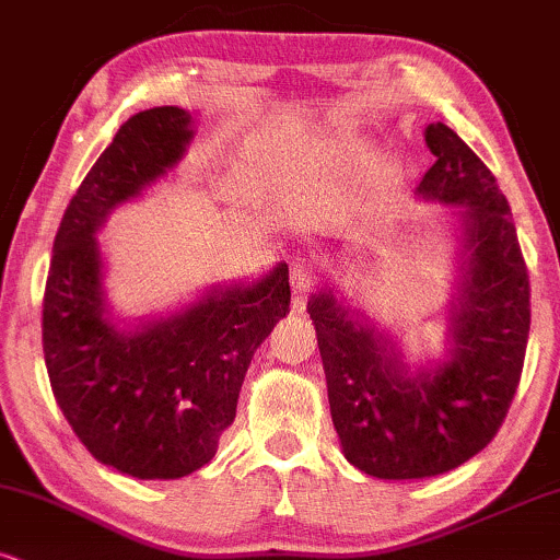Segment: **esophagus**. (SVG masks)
Masks as SVG:
<instances>
[{"label": "esophagus", "mask_w": 560, "mask_h": 560, "mask_svg": "<svg viewBox=\"0 0 560 560\" xmlns=\"http://www.w3.org/2000/svg\"><path fill=\"white\" fill-rule=\"evenodd\" d=\"M315 281V268H313V260L310 258H294L292 264V289H294V302L304 300V294H307L310 284Z\"/></svg>", "instance_id": "1"}]
</instances>
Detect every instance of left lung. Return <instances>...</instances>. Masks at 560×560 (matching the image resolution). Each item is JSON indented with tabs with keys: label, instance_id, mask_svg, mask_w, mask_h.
<instances>
[{
	"label": "left lung",
	"instance_id": "left-lung-1",
	"mask_svg": "<svg viewBox=\"0 0 560 560\" xmlns=\"http://www.w3.org/2000/svg\"><path fill=\"white\" fill-rule=\"evenodd\" d=\"M423 139L436 162L416 196L457 209L442 357L410 364L398 332L336 284L307 302L343 455L382 480L442 476L478 455L512 406L529 332L527 266L497 178L450 126L429 124Z\"/></svg>",
	"mask_w": 560,
	"mask_h": 560
}]
</instances>
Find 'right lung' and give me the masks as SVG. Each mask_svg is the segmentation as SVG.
Wrapping results in <instances>:
<instances>
[{"label":"right lung","mask_w":560,"mask_h":560,"mask_svg":"<svg viewBox=\"0 0 560 560\" xmlns=\"http://www.w3.org/2000/svg\"><path fill=\"white\" fill-rule=\"evenodd\" d=\"M178 105L131 116L69 201L44 294V357L63 419L97 463L175 480L217 455L253 353L289 313V266L209 287L194 302L116 323L97 232L167 178L194 141Z\"/></svg>","instance_id":"obj_1"}]
</instances>
